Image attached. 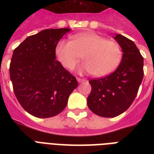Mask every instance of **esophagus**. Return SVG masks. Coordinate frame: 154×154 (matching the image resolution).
I'll use <instances>...</instances> for the list:
<instances>
[{
    "instance_id": "34e87169",
    "label": "esophagus",
    "mask_w": 154,
    "mask_h": 154,
    "mask_svg": "<svg viewBox=\"0 0 154 154\" xmlns=\"http://www.w3.org/2000/svg\"><path fill=\"white\" fill-rule=\"evenodd\" d=\"M77 82H78V83H82V82H85L84 79H82V78H79V77H77Z\"/></svg>"
}]
</instances>
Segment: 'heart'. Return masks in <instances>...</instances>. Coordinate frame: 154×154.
I'll return each instance as SVG.
<instances>
[{
	"instance_id": "heart-1",
	"label": "heart",
	"mask_w": 154,
	"mask_h": 154,
	"mask_svg": "<svg viewBox=\"0 0 154 154\" xmlns=\"http://www.w3.org/2000/svg\"><path fill=\"white\" fill-rule=\"evenodd\" d=\"M56 55L68 69H72L82 55L85 61L81 71L101 77L112 73L118 67L122 59V50L118 43L102 36L94 32H82L73 35L71 41L61 40L58 42Z\"/></svg>"
}]
</instances>
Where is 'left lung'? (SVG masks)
Returning <instances> with one entry per match:
<instances>
[{"mask_svg":"<svg viewBox=\"0 0 154 154\" xmlns=\"http://www.w3.org/2000/svg\"><path fill=\"white\" fill-rule=\"evenodd\" d=\"M122 50L119 66L109 76L89 81L92 90L87 105L103 117H114L124 112L136 97L143 79V57L131 40L121 34L113 37Z\"/></svg>","mask_w":154,"mask_h":154,"instance_id":"left-lung-1","label":"left lung"}]
</instances>
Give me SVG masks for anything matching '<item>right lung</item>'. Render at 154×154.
<instances>
[{
	"label": "right lung",
	"instance_id": "right-lung-1",
	"mask_svg": "<svg viewBox=\"0 0 154 154\" xmlns=\"http://www.w3.org/2000/svg\"><path fill=\"white\" fill-rule=\"evenodd\" d=\"M69 28L44 29L14 49L9 68L13 91L23 109L39 118L59 114L77 87V79L56 60V47Z\"/></svg>",
	"mask_w": 154,
	"mask_h": 154
}]
</instances>
